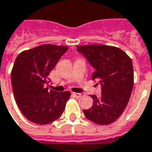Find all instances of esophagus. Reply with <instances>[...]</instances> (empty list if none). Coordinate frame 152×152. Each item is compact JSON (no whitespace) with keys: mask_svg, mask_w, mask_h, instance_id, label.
Instances as JSON below:
<instances>
[{"mask_svg":"<svg viewBox=\"0 0 152 152\" xmlns=\"http://www.w3.org/2000/svg\"><path fill=\"white\" fill-rule=\"evenodd\" d=\"M73 96H75L76 97L79 98L81 96V94L80 93H76V92H73Z\"/></svg>","mask_w":152,"mask_h":152,"instance_id":"1","label":"esophagus"}]
</instances>
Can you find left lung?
Listing matches in <instances>:
<instances>
[{
	"instance_id": "left-lung-1",
	"label": "left lung",
	"mask_w": 152,
	"mask_h": 152,
	"mask_svg": "<svg viewBox=\"0 0 152 152\" xmlns=\"http://www.w3.org/2000/svg\"><path fill=\"white\" fill-rule=\"evenodd\" d=\"M76 48L94 68L92 80L102 86L101 96L92 95L93 105L83 113L94 123L109 125L119 118L129 102L134 84L132 61L115 46L88 45Z\"/></svg>"
}]
</instances>
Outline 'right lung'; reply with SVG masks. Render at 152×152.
Here are the masks:
<instances>
[{
  "label": "right lung",
  "instance_id": "1",
  "mask_svg": "<svg viewBox=\"0 0 152 152\" xmlns=\"http://www.w3.org/2000/svg\"><path fill=\"white\" fill-rule=\"evenodd\" d=\"M67 46L43 45L22 51L15 59L11 71L15 100L26 118L33 123L46 125L62 115L70 91L48 90L52 69Z\"/></svg>",
  "mask_w": 152,
  "mask_h": 152
}]
</instances>
